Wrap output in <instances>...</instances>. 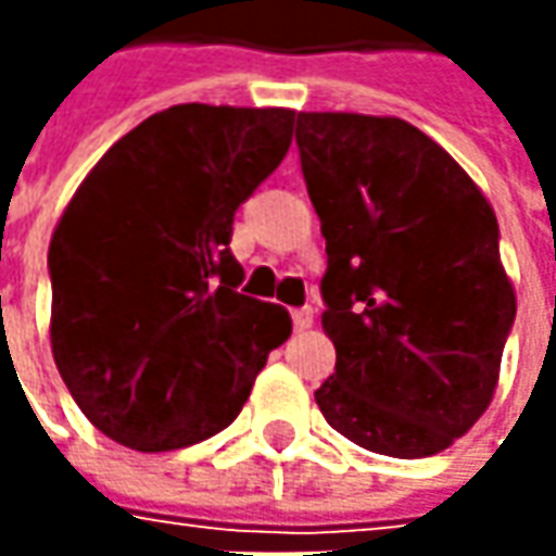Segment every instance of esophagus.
Masks as SVG:
<instances>
[{"label": "esophagus", "instance_id": "1", "mask_svg": "<svg viewBox=\"0 0 556 556\" xmlns=\"http://www.w3.org/2000/svg\"><path fill=\"white\" fill-rule=\"evenodd\" d=\"M290 318H293V328H296V331H306V328H312L315 312H312V306H303V309L290 312Z\"/></svg>", "mask_w": 556, "mask_h": 556}]
</instances>
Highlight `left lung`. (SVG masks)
<instances>
[{
    "instance_id": "1",
    "label": "left lung",
    "mask_w": 556,
    "mask_h": 556,
    "mask_svg": "<svg viewBox=\"0 0 556 556\" xmlns=\"http://www.w3.org/2000/svg\"><path fill=\"white\" fill-rule=\"evenodd\" d=\"M321 219V325L337 350L315 402L337 433L427 458L489 408L517 300L482 191L399 117L296 114Z\"/></svg>"
}]
</instances>
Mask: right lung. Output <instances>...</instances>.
<instances>
[{
	"mask_svg": "<svg viewBox=\"0 0 556 556\" xmlns=\"http://www.w3.org/2000/svg\"><path fill=\"white\" fill-rule=\"evenodd\" d=\"M285 108L176 104L76 188L49 244L52 353L79 412L136 452H173L244 408L290 315L238 293V206L285 161Z\"/></svg>",
	"mask_w": 556,
	"mask_h": 556,
	"instance_id": "right-lung-1",
	"label": "right lung"
}]
</instances>
